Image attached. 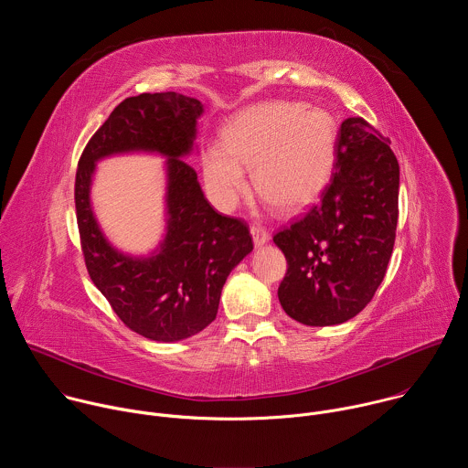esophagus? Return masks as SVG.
Wrapping results in <instances>:
<instances>
[{
	"instance_id": "1",
	"label": "esophagus",
	"mask_w": 468,
	"mask_h": 468,
	"mask_svg": "<svg viewBox=\"0 0 468 468\" xmlns=\"http://www.w3.org/2000/svg\"><path fill=\"white\" fill-rule=\"evenodd\" d=\"M250 231H251V237H253L255 246H262L264 242L271 240V233L266 231L261 224H253V226L250 228Z\"/></svg>"
}]
</instances>
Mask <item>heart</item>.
Masks as SVG:
<instances>
[{"label":"heart","instance_id":"obj_1","mask_svg":"<svg viewBox=\"0 0 468 468\" xmlns=\"http://www.w3.org/2000/svg\"><path fill=\"white\" fill-rule=\"evenodd\" d=\"M335 141V122L320 107L296 101L250 107L229 122L224 143L204 148L207 192L218 207L233 209L248 190L246 166H255L262 197L285 211L300 209L327 185Z\"/></svg>","mask_w":468,"mask_h":468}]
</instances>
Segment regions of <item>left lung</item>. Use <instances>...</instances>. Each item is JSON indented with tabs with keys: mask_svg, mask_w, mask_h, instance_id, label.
I'll return each mask as SVG.
<instances>
[{
	"mask_svg": "<svg viewBox=\"0 0 468 468\" xmlns=\"http://www.w3.org/2000/svg\"><path fill=\"white\" fill-rule=\"evenodd\" d=\"M388 144L365 118H346L320 199L274 235L287 259L278 296L291 318L305 325L343 324L381 285L396 239L399 188Z\"/></svg>",
	"mask_w": 468,
	"mask_h": 468,
	"instance_id": "obj_1",
	"label": "left lung"
}]
</instances>
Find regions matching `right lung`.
I'll return each mask as SVG.
<instances>
[{"label": "right lung", "mask_w": 468, "mask_h": 468, "mask_svg": "<svg viewBox=\"0 0 468 468\" xmlns=\"http://www.w3.org/2000/svg\"><path fill=\"white\" fill-rule=\"evenodd\" d=\"M204 105L177 92L125 98L85 146L76 172V217L92 283L118 318L150 341L174 343L206 329L218 313L222 287L253 250L244 220L222 217L185 163ZM157 151L167 160L165 240L150 258L112 249L90 206L95 163L127 151Z\"/></svg>", "instance_id": "1"}]
</instances>
